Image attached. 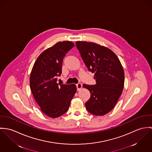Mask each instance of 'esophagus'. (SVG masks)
Returning <instances> with one entry per match:
<instances>
[{"instance_id":"esophagus-1","label":"esophagus","mask_w":152,"mask_h":152,"mask_svg":"<svg viewBox=\"0 0 152 152\" xmlns=\"http://www.w3.org/2000/svg\"><path fill=\"white\" fill-rule=\"evenodd\" d=\"M76 87H77V90H80L82 88V83H79L76 84Z\"/></svg>"}]
</instances>
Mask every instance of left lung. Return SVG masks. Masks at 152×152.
Wrapping results in <instances>:
<instances>
[{"label": "left lung", "instance_id": "8db88e82", "mask_svg": "<svg viewBox=\"0 0 152 152\" xmlns=\"http://www.w3.org/2000/svg\"><path fill=\"white\" fill-rule=\"evenodd\" d=\"M76 45L88 70L94 73L95 85L83 84L91 94L86 108L91 114L102 116L116 105L124 86V71L115 53L94 42L76 41Z\"/></svg>", "mask_w": 152, "mask_h": 152}]
</instances>
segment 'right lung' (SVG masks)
Segmentation results:
<instances>
[{"instance_id":"1","label":"right lung","mask_w":152,"mask_h":152,"mask_svg":"<svg viewBox=\"0 0 152 152\" xmlns=\"http://www.w3.org/2000/svg\"><path fill=\"white\" fill-rule=\"evenodd\" d=\"M75 44L69 41L58 42L43 51L32 69L30 88L41 110L48 117L58 118L66 112L76 92L75 84H59L57 76L62 73V62L66 53Z\"/></svg>"}]
</instances>
